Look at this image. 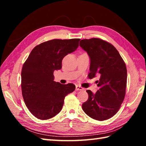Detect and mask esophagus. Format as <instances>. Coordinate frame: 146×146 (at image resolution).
<instances>
[{
  "mask_svg": "<svg viewBox=\"0 0 146 146\" xmlns=\"http://www.w3.org/2000/svg\"><path fill=\"white\" fill-rule=\"evenodd\" d=\"M83 88L81 86L79 85H76V90L78 91V90H83Z\"/></svg>",
  "mask_w": 146,
  "mask_h": 146,
  "instance_id": "obj_1",
  "label": "esophagus"
}]
</instances>
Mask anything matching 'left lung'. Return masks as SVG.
Returning a JSON list of instances; mask_svg holds the SVG:
<instances>
[{"label": "left lung", "instance_id": "1", "mask_svg": "<svg viewBox=\"0 0 146 146\" xmlns=\"http://www.w3.org/2000/svg\"><path fill=\"white\" fill-rule=\"evenodd\" d=\"M80 46L90 58L89 78L100 77L96 82L99 90L95 94L86 90L88 98L82 108L92 119L107 120L116 114L124 100L127 76L125 63L116 48L101 39H82Z\"/></svg>", "mask_w": 146, "mask_h": 146}]
</instances>
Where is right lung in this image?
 Segmentation results:
<instances>
[{
    "mask_svg": "<svg viewBox=\"0 0 146 146\" xmlns=\"http://www.w3.org/2000/svg\"><path fill=\"white\" fill-rule=\"evenodd\" d=\"M80 39H52L36 46L21 71L22 94L26 107L36 118L47 120L61 110L65 97L75 90L72 83L54 81V70L62 60L78 48Z\"/></svg>",
    "mask_w": 146,
    "mask_h": 146,
    "instance_id": "add662e5",
    "label": "right lung"
}]
</instances>
